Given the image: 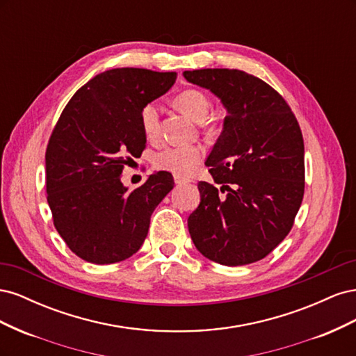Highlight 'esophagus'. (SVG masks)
<instances>
[{
	"label": "esophagus",
	"instance_id": "obj_1",
	"mask_svg": "<svg viewBox=\"0 0 356 356\" xmlns=\"http://www.w3.org/2000/svg\"><path fill=\"white\" fill-rule=\"evenodd\" d=\"M188 182H191V181H190V179H187V178H181V177H177V175H175V184H177V186L188 184Z\"/></svg>",
	"mask_w": 356,
	"mask_h": 356
}]
</instances>
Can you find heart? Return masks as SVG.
I'll return each mask as SVG.
<instances>
[{"label": "heart", "mask_w": 356, "mask_h": 356, "mask_svg": "<svg viewBox=\"0 0 356 356\" xmlns=\"http://www.w3.org/2000/svg\"><path fill=\"white\" fill-rule=\"evenodd\" d=\"M175 105L179 111L187 114L199 123L204 122L211 113V101L207 95L197 89L181 92L175 98ZM143 132L148 139H156L160 134V111L154 102L143 106L139 113ZM203 148L200 145H170L154 156V166L166 170L177 177H187L203 159Z\"/></svg>", "instance_id": "heart-1"}]
</instances>
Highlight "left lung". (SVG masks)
Masks as SVG:
<instances>
[{"mask_svg":"<svg viewBox=\"0 0 356 356\" xmlns=\"http://www.w3.org/2000/svg\"><path fill=\"white\" fill-rule=\"evenodd\" d=\"M227 111L207 161L215 184L200 181L188 217L202 255L243 266L270 254L289 233L305 195V143L296 115L267 83L241 70L184 71Z\"/></svg>","mask_w":356,"mask_h":356,"instance_id":"obj_1","label":"left lung"}]
</instances>
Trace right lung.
<instances>
[{
	"label": "right lung",
	"instance_id": "obj_1",
	"mask_svg": "<svg viewBox=\"0 0 356 356\" xmlns=\"http://www.w3.org/2000/svg\"><path fill=\"white\" fill-rule=\"evenodd\" d=\"M175 72L114 68L80 88L62 111L46 152L53 222L70 250L93 264H113L143 246L149 218L174 188L169 172L129 191L122 172L144 152L139 113L165 95Z\"/></svg>",
	"mask_w": 356,
	"mask_h": 356
}]
</instances>
